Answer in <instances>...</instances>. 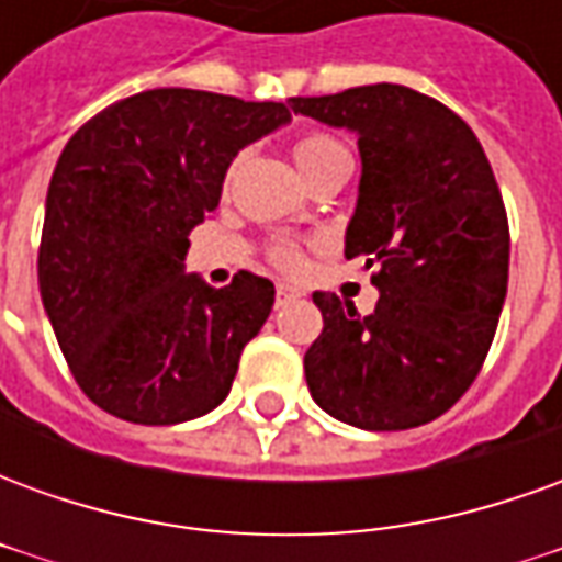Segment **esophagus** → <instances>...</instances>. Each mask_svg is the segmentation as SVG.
I'll list each match as a JSON object with an SVG mask.
<instances>
[{"instance_id":"obj_1","label":"esophagus","mask_w":562,"mask_h":562,"mask_svg":"<svg viewBox=\"0 0 562 562\" xmlns=\"http://www.w3.org/2000/svg\"><path fill=\"white\" fill-rule=\"evenodd\" d=\"M297 297H304L301 289H294L289 282H280V285H277V306L289 304V301H297Z\"/></svg>"}]
</instances>
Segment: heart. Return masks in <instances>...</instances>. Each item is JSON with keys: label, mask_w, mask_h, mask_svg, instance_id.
Returning <instances> with one entry per match:
<instances>
[{"label": "heart", "mask_w": 562, "mask_h": 562, "mask_svg": "<svg viewBox=\"0 0 562 562\" xmlns=\"http://www.w3.org/2000/svg\"><path fill=\"white\" fill-rule=\"evenodd\" d=\"M292 156H294V165H297V171L306 177H313L318 168H325L328 161L340 159V156H349L346 147H342L340 140L328 138V135H304V138L294 140L292 147ZM270 258L277 261V268L282 270H301L304 268V252L297 249L294 244H273L270 249Z\"/></svg>", "instance_id": "heart-1"}]
</instances>
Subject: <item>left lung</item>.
Wrapping results in <instances>:
<instances>
[{"label": "left lung", "instance_id": "obj_1", "mask_svg": "<svg viewBox=\"0 0 562 562\" xmlns=\"http://www.w3.org/2000/svg\"><path fill=\"white\" fill-rule=\"evenodd\" d=\"M349 128L361 153L346 258L376 268V310L316 292L325 328L304 355L313 401L361 430H409L451 409L479 376L508 285V220L472 128L446 104L373 83L289 99Z\"/></svg>", "mask_w": 562, "mask_h": 562}]
</instances>
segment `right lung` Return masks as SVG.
Returning <instances> with one entry per match:
<instances>
[{"label": "right lung", "mask_w": 562, "mask_h": 562, "mask_svg": "<svg viewBox=\"0 0 562 562\" xmlns=\"http://www.w3.org/2000/svg\"><path fill=\"white\" fill-rule=\"evenodd\" d=\"M292 120L289 104L147 90L80 126L44 204L38 289L83 394L132 424L216 409L273 306L249 270L213 289L186 273L189 232L220 207L234 156Z\"/></svg>", "instance_id": "obj_1"}]
</instances>
